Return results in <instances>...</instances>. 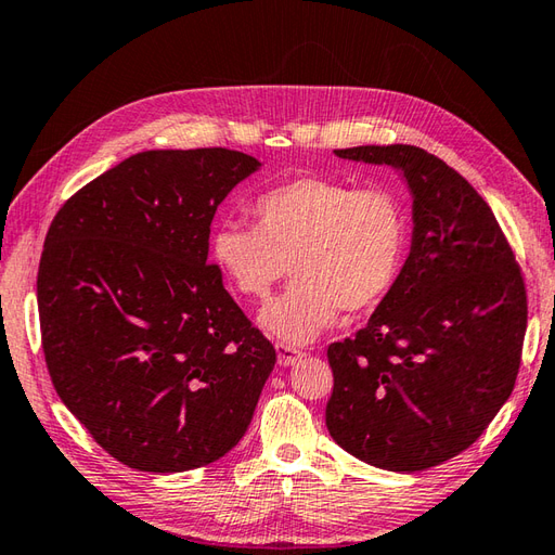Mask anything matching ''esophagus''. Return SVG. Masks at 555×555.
I'll use <instances>...</instances> for the list:
<instances>
[{"instance_id": "34e87169", "label": "esophagus", "mask_w": 555, "mask_h": 555, "mask_svg": "<svg viewBox=\"0 0 555 555\" xmlns=\"http://www.w3.org/2000/svg\"><path fill=\"white\" fill-rule=\"evenodd\" d=\"M275 351H278V363L285 365V367L294 365L304 356V351L289 347V344H275Z\"/></svg>"}]
</instances>
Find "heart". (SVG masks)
I'll return each mask as SVG.
<instances>
[{
	"label": "heart",
	"mask_w": 555,
	"mask_h": 555,
	"mask_svg": "<svg viewBox=\"0 0 555 555\" xmlns=\"http://www.w3.org/2000/svg\"><path fill=\"white\" fill-rule=\"evenodd\" d=\"M254 218L256 228L220 223L211 256L230 285L251 299H266L289 263L294 282L258 315L282 341H313L341 309H373L397 280L405 214L391 190L306 176L258 196Z\"/></svg>",
	"instance_id": "b5f03b06"
}]
</instances>
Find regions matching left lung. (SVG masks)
Listing matches in <instances>:
<instances>
[{"label": "left lung", "instance_id": "8db88e82", "mask_svg": "<svg viewBox=\"0 0 555 555\" xmlns=\"http://www.w3.org/2000/svg\"><path fill=\"white\" fill-rule=\"evenodd\" d=\"M389 166L413 196L411 251L353 339L330 344V437L356 459L417 473L465 451L508 401L527 330L520 268L489 204L413 144L335 150Z\"/></svg>", "mask_w": 555, "mask_h": 555}]
</instances>
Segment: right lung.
<instances>
[{
  "mask_svg": "<svg viewBox=\"0 0 555 555\" xmlns=\"http://www.w3.org/2000/svg\"><path fill=\"white\" fill-rule=\"evenodd\" d=\"M261 168L232 150H150L73 194L37 273L54 389L142 473L214 463L249 427L275 349L208 266L220 202Z\"/></svg>",
  "mask_w": 555,
  "mask_h": 555,
  "instance_id": "right-lung-1",
  "label": "right lung"
}]
</instances>
